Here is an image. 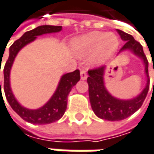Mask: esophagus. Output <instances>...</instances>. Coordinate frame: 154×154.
<instances>
[{"label": "esophagus", "instance_id": "esophagus-1", "mask_svg": "<svg viewBox=\"0 0 154 154\" xmlns=\"http://www.w3.org/2000/svg\"><path fill=\"white\" fill-rule=\"evenodd\" d=\"M88 78V73H87V72L85 71V70H82L81 71V79L82 80H86Z\"/></svg>", "mask_w": 154, "mask_h": 154}]
</instances>
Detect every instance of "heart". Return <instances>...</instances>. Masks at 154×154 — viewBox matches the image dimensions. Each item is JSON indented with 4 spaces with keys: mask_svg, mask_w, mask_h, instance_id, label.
<instances>
[{
    "mask_svg": "<svg viewBox=\"0 0 154 154\" xmlns=\"http://www.w3.org/2000/svg\"><path fill=\"white\" fill-rule=\"evenodd\" d=\"M118 47V39L113 33L94 31L88 33L72 43V49L79 58L91 55V63L99 65L107 60Z\"/></svg>",
    "mask_w": 154,
    "mask_h": 154,
    "instance_id": "1",
    "label": "heart"
}]
</instances>
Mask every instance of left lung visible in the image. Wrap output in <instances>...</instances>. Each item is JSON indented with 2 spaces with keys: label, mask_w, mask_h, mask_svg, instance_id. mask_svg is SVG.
Returning a JSON list of instances; mask_svg holds the SVG:
<instances>
[{
  "label": "left lung",
  "mask_w": 154,
  "mask_h": 154,
  "mask_svg": "<svg viewBox=\"0 0 154 154\" xmlns=\"http://www.w3.org/2000/svg\"><path fill=\"white\" fill-rule=\"evenodd\" d=\"M121 38L125 44L120 49L119 52L130 50L136 56L139 57L145 65V72L146 75V86L137 96L130 100H121L112 96L104 85L105 66H100L88 70V94L92 109L98 117L108 121H119L125 119L135 113L142 106L149 90L150 79L148 74V60L144 53L143 47L134 38L120 29H116ZM154 88V86H153Z\"/></svg>",
  "instance_id": "8db88e82"
}]
</instances>
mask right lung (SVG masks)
I'll return each mask as SVG.
<instances>
[{
    "label": "right lung",
    "instance_id": "right-lung-1",
    "mask_svg": "<svg viewBox=\"0 0 154 154\" xmlns=\"http://www.w3.org/2000/svg\"><path fill=\"white\" fill-rule=\"evenodd\" d=\"M62 29V26H52V25H42L34 29L25 32L21 38L14 42V44L9 48V56L6 62L3 69L4 73V92H5L7 101L13 109L23 120L34 125H47L60 119L65 114L67 106V96L72 90V87L76 85L81 79L80 71L77 69L75 71L64 74L60 79V82L58 85V88L51 96L49 101L43 107L37 109H29L23 107L17 101L14 94L12 93L10 88L9 75L10 70L15 60V58L18 51L24 47L26 45L31 43L37 38L38 36L47 34V33H55ZM1 72V67H0ZM1 89V82H0ZM2 93V90H1Z\"/></svg>",
    "mask_w": 154,
    "mask_h": 154
}]
</instances>
